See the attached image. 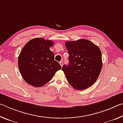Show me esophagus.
<instances>
[{"mask_svg": "<svg viewBox=\"0 0 123 123\" xmlns=\"http://www.w3.org/2000/svg\"><path fill=\"white\" fill-rule=\"evenodd\" d=\"M60 65L61 66V67H62V66H63V62H62V61H61V62H60Z\"/></svg>", "mask_w": 123, "mask_h": 123, "instance_id": "esophagus-1", "label": "esophagus"}]
</instances>
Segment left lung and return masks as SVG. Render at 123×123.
<instances>
[{
	"label": "left lung",
	"instance_id": "obj_1",
	"mask_svg": "<svg viewBox=\"0 0 123 123\" xmlns=\"http://www.w3.org/2000/svg\"><path fill=\"white\" fill-rule=\"evenodd\" d=\"M66 47L69 63L64 64L62 70L68 82L76 90L88 88L96 81L102 69L100 49L85 39L66 42Z\"/></svg>",
	"mask_w": 123,
	"mask_h": 123
}]
</instances>
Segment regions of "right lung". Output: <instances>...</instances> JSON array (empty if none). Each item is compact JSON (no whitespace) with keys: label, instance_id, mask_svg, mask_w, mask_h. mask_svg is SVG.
Masks as SVG:
<instances>
[{"label":"right lung","instance_id":"add662e5","mask_svg":"<svg viewBox=\"0 0 123 123\" xmlns=\"http://www.w3.org/2000/svg\"><path fill=\"white\" fill-rule=\"evenodd\" d=\"M53 44V41L39 37L29 41L22 49L18 59V68L29 85L35 87L44 86L61 69L50 50Z\"/></svg>","mask_w":123,"mask_h":123}]
</instances>
